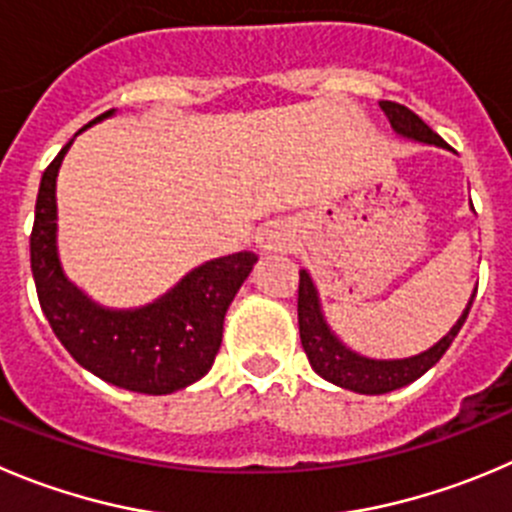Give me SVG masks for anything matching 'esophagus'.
Segmentation results:
<instances>
[{
	"instance_id": "34e87169",
	"label": "esophagus",
	"mask_w": 512,
	"mask_h": 512,
	"mask_svg": "<svg viewBox=\"0 0 512 512\" xmlns=\"http://www.w3.org/2000/svg\"><path fill=\"white\" fill-rule=\"evenodd\" d=\"M296 241V231L286 221H271L261 228L259 246L266 251H291Z\"/></svg>"
}]
</instances>
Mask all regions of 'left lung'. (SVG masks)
Segmentation results:
<instances>
[{
  "mask_svg": "<svg viewBox=\"0 0 512 512\" xmlns=\"http://www.w3.org/2000/svg\"><path fill=\"white\" fill-rule=\"evenodd\" d=\"M379 107L387 115L389 125H392L394 133L399 138L415 140V143L425 145H437V148L450 150V145L430 128V125L422 123L412 110H407L405 105L399 102H379ZM478 294V286L472 291L470 301H467L465 311L460 314V319L452 324L450 332L440 339L437 344H432L425 352L415 354V357L405 359H372L364 357V354L349 349L342 339L334 334V329L326 321L324 311H321L319 291H316L314 279L309 276V271H299V337L301 347H304L306 357H309L311 369H314L319 377H324L326 382L337 384V387L352 389L359 394H387L392 389L407 387L410 382L420 379L427 369L435 367L442 359V354L447 352V347L452 344V339L457 337V332L465 324L467 314H470V306Z\"/></svg>",
  "mask_w": 512,
  "mask_h": 512,
  "instance_id": "1",
  "label": "left lung"
}]
</instances>
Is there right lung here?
I'll return each mask as SVG.
<instances>
[{
	"instance_id": "add662e5",
	"label": "right lung",
	"mask_w": 512,
	"mask_h": 512,
	"mask_svg": "<svg viewBox=\"0 0 512 512\" xmlns=\"http://www.w3.org/2000/svg\"><path fill=\"white\" fill-rule=\"evenodd\" d=\"M113 113L107 110L82 130ZM75 138L42 173L34 206L29 256L42 311L62 347L95 377L140 394L188 387L213 367L228 306L259 256L238 251L206 261L138 309H107L92 301L67 279L57 253V173Z\"/></svg>"
}]
</instances>
